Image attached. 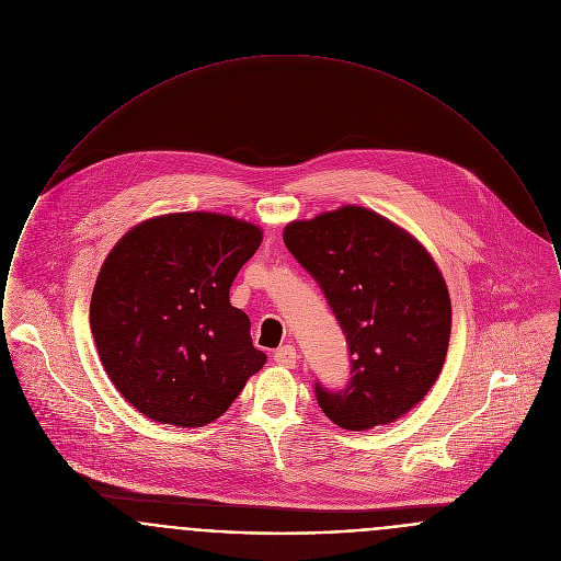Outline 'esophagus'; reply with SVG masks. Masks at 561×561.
Here are the masks:
<instances>
[{
	"instance_id": "34e87169",
	"label": "esophagus",
	"mask_w": 561,
	"mask_h": 561,
	"mask_svg": "<svg viewBox=\"0 0 561 561\" xmlns=\"http://www.w3.org/2000/svg\"><path fill=\"white\" fill-rule=\"evenodd\" d=\"M274 362H276L278 366H283V368H294V366L298 364V351H296V346L285 344V346L276 348Z\"/></svg>"
}]
</instances>
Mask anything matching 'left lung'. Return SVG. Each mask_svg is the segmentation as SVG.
<instances>
[{
	"label": "left lung",
	"instance_id": "1",
	"mask_svg": "<svg viewBox=\"0 0 561 561\" xmlns=\"http://www.w3.org/2000/svg\"><path fill=\"white\" fill-rule=\"evenodd\" d=\"M285 247L317 280L346 336L351 378L314 396L336 425L364 432L419 404L447 357L450 299L409 231L362 206L285 227Z\"/></svg>",
	"mask_w": 561,
	"mask_h": 561
}]
</instances>
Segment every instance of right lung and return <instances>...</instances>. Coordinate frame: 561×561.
<instances>
[{"label": "right lung", "instance_id": "1", "mask_svg": "<svg viewBox=\"0 0 561 561\" xmlns=\"http://www.w3.org/2000/svg\"><path fill=\"white\" fill-rule=\"evenodd\" d=\"M262 229L217 213L136 225L108 253L91 296V332L123 398L152 421L202 427L219 419L265 353L229 287Z\"/></svg>", "mask_w": 561, "mask_h": 561}]
</instances>
